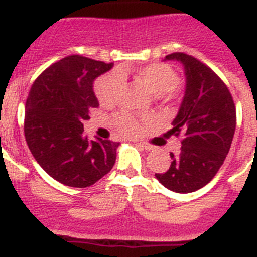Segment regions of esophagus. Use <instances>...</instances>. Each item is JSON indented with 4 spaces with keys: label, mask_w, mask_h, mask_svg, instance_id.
I'll return each instance as SVG.
<instances>
[{
    "label": "esophagus",
    "mask_w": 257,
    "mask_h": 257,
    "mask_svg": "<svg viewBox=\"0 0 257 257\" xmlns=\"http://www.w3.org/2000/svg\"><path fill=\"white\" fill-rule=\"evenodd\" d=\"M138 146H140V147H142L143 150H146V151H150V150H152L151 146L147 145V143H142V142H140V143H138Z\"/></svg>",
    "instance_id": "esophagus-1"
}]
</instances>
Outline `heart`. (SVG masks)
<instances>
[{
	"label": "heart",
	"mask_w": 257,
	"mask_h": 257,
	"mask_svg": "<svg viewBox=\"0 0 257 257\" xmlns=\"http://www.w3.org/2000/svg\"><path fill=\"white\" fill-rule=\"evenodd\" d=\"M132 74L155 96H164L174 91L179 84V77L172 68L163 62H154L137 69L120 66L116 70L101 75L94 83V93L102 105H112L116 101L124 78ZM114 124L121 133L134 134L138 131V120L128 112L115 115Z\"/></svg>",
	"instance_id": "1"
}]
</instances>
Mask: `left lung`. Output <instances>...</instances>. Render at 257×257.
<instances>
[{
    "instance_id": "8db88e82",
    "label": "left lung",
    "mask_w": 257,
    "mask_h": 257,
    "mask_svg": "<svg viewBox=\"0 0 257 257\" xmlns=\"http://www.w3.org/2000/svg\"><path fill=\"white\" fill-rule=\"evenodd\" d=\"M165 60L184 68L186 91L168 136L182 140L178 155L172 152L168 172L157 180L177 193H191L206 186L219 172L229 152L235 131V106L223 80L193 56L174 52Z\"/></svg>"
}]
</instances>
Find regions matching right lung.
I'll use <instances>...</instances> for the list:
<instances>
[{"label": "right lung", "mask_w": 257, "mask_h": 257, "mask_svg": "<svg viewBox=\"0 0 257 257\" xmlns=\"http://www.w3.org/2000/svg\"><path fill=\"white\" fill-rule=\"evenodd\" d=\"M112 66L73 55L52 64L32 85L25 103V141L41 168L65 186H92L116 160L119 143L89 141L83 128L89 111L98 107L94 79Z\"/></svg>", "instance_id": "right-lung-1"}]
</instances>
